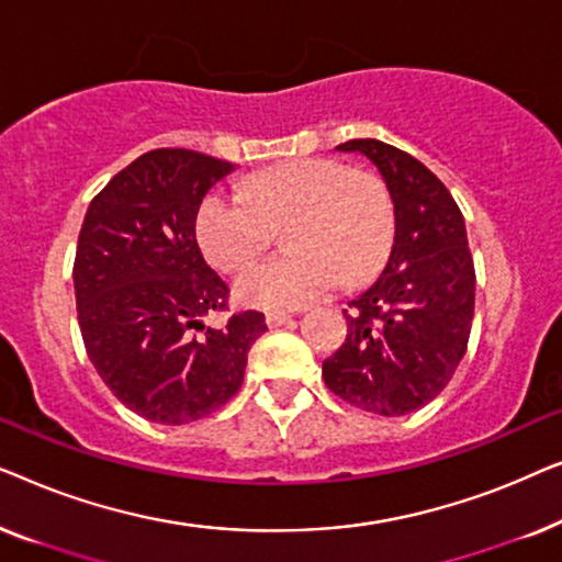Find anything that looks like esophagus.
<instances>
[{
    "instance_id": "obj_1",
    "label": "esophagus",
    "mask_w": 562,
    "mask_h": 562,
    "mask_svg": "<svg viewBox=\"0 0 562 562\" xmlns=\"http://www.w3.org/2000/svg\"><path fill=\"white\" fill-rule=\"evenodd\" d=\"M289 322H291V314H286V312L266 314V325L268 327H283V325H289Z\"/></svg>"
}]
</instances>
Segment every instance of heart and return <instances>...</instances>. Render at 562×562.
Listing matches in <instances>:
<instances>
[{
    "instance_id": "heart-1",
    "label": "heart",
    "mask_w": 562,
    "mask_h": 562,
    "mask_svg": "<svg viewBox=\"0 0 562 562\" xmlns=\"http://www.w3.org/2000/svg\"><path fill=\"white\" fill-rule=\"evenodd\" d=\"M291 225V256L258 260L235 279V299L268 312L322 302L342 281L363 283L383 266L394 237V202L379 176L329 158H302L252 176L245 194L212 191L196 212V240L220 271H237Z\"/></svg>"
}]
</instances>
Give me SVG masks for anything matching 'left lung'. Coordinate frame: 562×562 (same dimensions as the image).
I'll return each instance as SVG.
<instances>
[{
	"label": "left lung",
	"instance_id": "1",
	"mask_svg": "<svg viewBox=\"0 0 562 562\" xmlns=\"http://www.w3.org/2000/svg\"><path fill=\"white\" fill-rule=\"evenodd\" d=\"M337 150L379 168L394 202V240L379 279L342 312L348 337L322 375L358 409L402 417L432 402L465 356L475 304L465 220L445 183L409 153L373 137Z\"/></svg>",
	"mask_w": 562,
	"mask_h": 562
}]
</instances>
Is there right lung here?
I'll list each match as a JSON object with an SVG mask.
<instances>
[{"label": "right lung", "mask_w": 562, "mask_h": 562, "mask_svg": "<svg viewBox=\"0 0 562 562\" xmlns=\"http://www.w3.org/2000/svg\"><path fill=\"white\" fill-rule=\"evenodd\" d=\"M233 171L196 150H150L83 217L74 289L89 360L127 409L160 425H187L227 404L266 333L252 310L222 329L204 327L206 314L225 310L227 286L199 250L196 212Z\"/></svg>", "instance_id": "right-lung-1"}]
</instances>
